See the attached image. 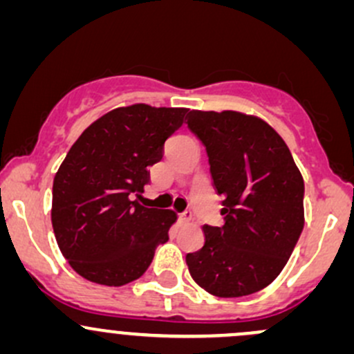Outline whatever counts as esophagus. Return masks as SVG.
I'll list each match as a JSON object with an SVG mask.
<instances>
[{"instance_id": "obj_1", "label": "esophagus", "mask_w": 354, "mask_h": 354, "mask_svg": "<svg viewBox=\"0 0 354 354\" xmlns=\"http://www.w3.org/2000/svg\"><path fill=\"white\" fill-rule=\"evenodd\" d=\"M180 220H181V221H189V220H192V212H183V213H180Z\"/></svg>"}]
</instances>
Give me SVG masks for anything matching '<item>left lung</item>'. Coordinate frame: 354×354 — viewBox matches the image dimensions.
<instances>
[{
    "mask_svg": "<svg viewBox=\"0 0 354 354\" xmlns=\"http://www.w3.org/2000/svg\"><path fill=\"white\" fill-rule=\"evenodd\" d=\"M207 147L223 225H205V243L186 255L189 274L213 296L240 297L281 274L304 228V180L267 122L242 112L189 111Z\"/></svg>",
    "mask_w": 354,
    "mask_h": 354,
    "instance_id": "left-lung-1",
    "label": "left lung"
}]
</instances>
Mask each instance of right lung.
Returning <instances> with one entry per match:
<instances>
[{
	"mask_svg": "<svg viewBox=\"0 0 354 354\" xmlns=\"http://www.w3.org/2000/svg\"><path fill=\"white\" fill-rule=\"evenodd\" d=\"M188 109L134 104L107 112L73 142L53 180L52 225L64 257L87 281L124 286L168 242L173 209L142 207L149 166Z\"/></svg>",
	"mask_w": 354,
	"mask_h": 354,
	"instance_id": "add662e5",
	"label": "right lung"
}]
</instances>
